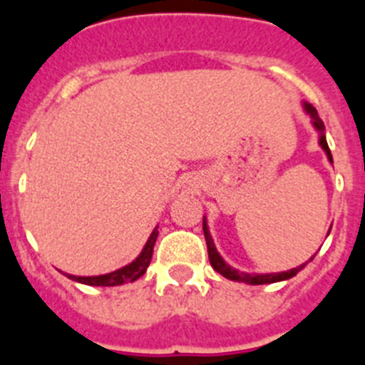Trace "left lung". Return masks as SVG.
<instances>
[{"label":"left lung","instance_id":"1","mask_svg":"<svg viewBox=\"0 0 365 365\" xmlns=\"http://www.w3.org/2000/svg\"><path fill=\"white\" fill-rule=\"evenodd\" d=\"M303 106H305V111L311 115L312 124H314L316 130L322 131L320 146L325 150L329 160L333 163V155H331V150H329V146H327V140H325L324 122H322L320 115H318V111H316V109L312 108L311 104H307V102H305ZM202 230H205V240H206V247H208V257H210L212 267H214V270H217L219 274H222V276H225V278H228V279H234V282H243V283H248V285H263V283H276V282H283V279L292 278V276H296V274H298L299 270L303 269V265H302V267H296V269L287 270V272H279V274H245V272H237L235 269L228 267L227 263L222 261V257L217 254V250H215V247H214V241H212V237H210V232H208V227H206V222L202 225ZM311 259H312V257H311Z\"/></svg>","mask_w":365,"mask_h":365}]
</instances>
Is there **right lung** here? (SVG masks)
<instances>
[{
  "mask_svg": "<svg viewBox=\"0 0 365 365\" xmlns=\"http://www.w3.org/2000/svg\"><path fill=\"white\" fill-rule=\"evenodd\" d=\"M157 235H159V232L153 230V234L150 235V240H148L146 247H144V250L140 252V256H138L133 263H130V265L122 267V269L115 270V272L104 274V276H87V278H82V276H69V278L78 283H86V285H96V287H115V285H122V283L135 282V279L140 278V276L146 272L148 267H150Z\"/></svg>",
  "mask_w": 365,
  "mask_h": 365,
  "instance_id": "add662e5",
  "label": "right lung"
}]
</instances>
